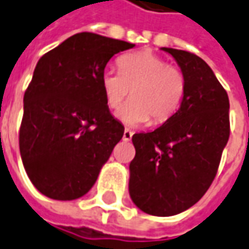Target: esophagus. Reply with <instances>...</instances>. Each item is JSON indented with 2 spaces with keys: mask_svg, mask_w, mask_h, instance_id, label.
<instances>
[{
  "mask_svg": "<svg viewBox=\"0 0 249 249\" xmlns=\"http://www.w3.org/2000/svg\"><path fill=\"white\" fill-rule=\"evenodd\" d=\"M131 137H133V133L126 128V130H124V133H123V141H130V140H131Z\"/></svg>",
  "mask_w": 249,
  "mask_h": 249,
  "instance_id": "34e87169",
  "label": "esophagus"
}]
</instances>
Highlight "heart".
I'll list each match as a JSON object with an SVG mask.
<instances>
[{
    "label": "heart",
    "instance_id": "b5f03b06",
    "mask_svg": "<svg viewBox=\"0 0 249 249\" xmlns=\"http://www.w3.org/2000/svg\"><path fill=\"white\" fill-rule=\"evenodd\" d=\"M118 67L119 72L107 70L101 74L100 86L109 109H118L131 94V100L118 112L123 123L138 126L149 122L158 126L178 112L186 91L181 68L168 66L151 51L124 54L118 58Z\"/></svg>",
    "mask_w": 249,
    "mask_h": 249
}]
</instances>
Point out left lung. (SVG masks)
<instances>
[{"label":"left lung","instance_id":"8db88e82","mask_svg":"<svg viewBox=\"0 0 249 249\" xmlns=\"http://www.w3.org/2000/svg\"><path fill=\"white\" fill-rule=\"evenodd\" d=\"M170 53L186 79L181 108L151 133L133 136L128 192L141 211L171 216L196 204L214 181L230 134L229 97L203 58Z\"/></svg>","mask_w":249,"mask_h":249}]
</instances>
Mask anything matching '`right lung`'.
<instances>
[{
  "mask_svg": "<svg viewBox=\"0 0 249 249\" xmlns=\"http://www.w3.org/2000/svg\"><path fill=\"white\" fill-rule=\"evenodd\" d=\"M131 48L79 33L39 58L23 98L19 146L30 181L45 196L86 195L122 140L124 127L109 112L100 78L113 54Z\"/></svg>",
  "mask_w": 249,
  "mask_h": 249,
  "instance_id": "obj_1",
  "label": "right lung"
}]
</instances>
